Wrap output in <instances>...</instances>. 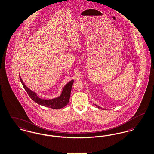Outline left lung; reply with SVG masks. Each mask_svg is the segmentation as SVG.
I'll return each mask as SVG.
<instances>
[{"mask_svg": "<svg viewBox=\"0 0 154 154\" xmlns=\"http://www.w3.org/2000/svg\"><path fill=\"white\" fill-rule=\"evenodd\" d=\"M94 105H95V106H96V107H98V109H102V107H101L100 106H98V105H95V104H94Z\"/></svg>", "mask_w": 154, "mask_h": 154, "instance_id": "8db88e82", "label": "left lung"}]
</instances>
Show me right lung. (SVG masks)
<instances>
[{"mask_svg":"<svg viewBox=\"0 0 154 154\" xmlns=\"http://www.w3.org/2000/svg\"><path fill=\"white\" fill-rule=\"evenodd\" d=\"M19 78L21 81V84L24 88L27 91L28 94L31 97L33 101H35L38 104L45 107H48L53 109H60L65 106H66L68 103L70 96L71 90L72 85L74 82V80H71L66 85H65L63 89L61 95L57 98L49 100H44L39 98L37 96V94L27 88V86L23 82L21 79L20 75L19 74Z\"/></svg>","mask_w":154,"mask_h":154,"instance_id":"obj_1","label":"right lung"}]
</instances>
